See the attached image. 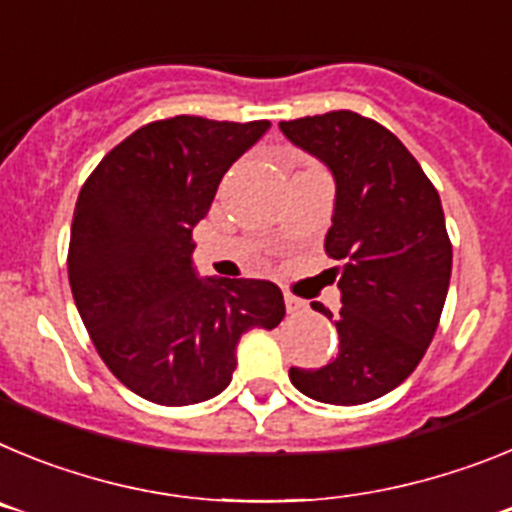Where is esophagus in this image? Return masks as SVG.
Masks as SVG:
<instances>
[{"label":"esophagus","instance_id":"obj_1","mask_svg":"<svg viewBox=\"0 0 512 512\" xmlns=\"http://www.w3.org/2000/svg\"><path fill=\"white\" fill-rule=\"evenodd\" d=\"M284 305H287V312H292V315H300V312L307 310V302L295 295H284Z\"/></svg>","mask_w":512,"mask_h":512}]
</instances>
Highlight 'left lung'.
Instances as JSON below:
<instances>
[{
    "instance_id": "1",
    "label": "left lung",
    "mask_w": 512,
    "mask_h": 512,
    "mask_svg": "<svg viewBox=\"0 0 512 512\" xmlns=\"http://www.w3.org/2000/svg\"><path fill=\"white\" fill-rule=\"evenodd\" d=\"M295 146L336 176L325 253L341 289L338 356L320 369H289L302 395L361 405L402 384L431 346L451 279L441 197L395 133L359 112L279 122ZM312 310L333 318L320 302Z\"/></svg>"
}]
</instances>
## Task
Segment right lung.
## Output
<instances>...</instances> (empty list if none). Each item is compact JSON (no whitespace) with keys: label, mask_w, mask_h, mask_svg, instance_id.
Returning <instances> with one entry per match:
<instances>
[{"label":"right lung","mask_w":512,"mask_h":512,"mask_svg":"<svg viewBox=\"0 0 512 512\" xmlns=\"http://www.w3.org/2000/svg\"><path fill=\"white\" fill-rule=\"evenodd\" d=\"M269 120L176 115L117 143L76 200L69 282L97 354L156 405H194L233 379L235 346L277 328L282 289L261 279H197L192 228L225 171Z\"/></svg>","instance_id":"right-lung-1"}]
</instances>
